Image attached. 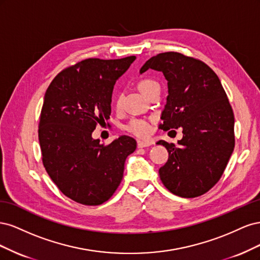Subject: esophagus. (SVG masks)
Returning a JSON list of instances; mask_svg holds the SVG:
<instances>
[{
  "label": "esophagus",
  "mask_w": 260,
  "mask_h": 260,
  "mask_svg": "<svg viewBox=\"0 0 260 260\" xmlns=\"http://www.w3.org/2000/svg\"><path fill=\"white\" fill-rule=\"evenodd\" d=\"M149 145H152V143L151 142H147V141H141V140L138 141V147H140V148L147 147Z\"/></svg>",
  "instance_id": "obj_1"
}]
</instances>
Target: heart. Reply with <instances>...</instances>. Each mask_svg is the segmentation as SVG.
Wrapping results in <instances>:
<instances>
[{"label":"heart","mask_w":260,"mask_h":260,"mask_svg":"<svg viewBox=\"0 0 260 260\" xmlns=\"http://www.w3.org/2000/svg\"><path fill=\"white\" fill-rule=\"evenodd\" d=\"M157 86H159L158 82H156L155 80H152V79H142L138 83L139 90L142 92V94L145 96H147L148 93L153 91L155 88H157ZM120 104H121V96L118 95L116 98V106L119 107ZM125 129L138 137H145L148 135L149 131H151L152 124L146 119L133 118V119H131L129 123L125 125Z\"/></svg>","instance_id":"b5f03b06"}]
</instances>
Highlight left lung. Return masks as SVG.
Segmentation results:
<instances>
[{"mask_svg":"<svg viewBox=\"0 0 260 260\" xmlns=\"http://www.w3.org/2000/svg\"><path fill=\"white\" fill-rule=\"evenodd\" d=\"M161 72L168 85L161 129L182 128L177 144L159 140L167 162L159 168L164 185L181 198L209 191L222 176L234 148V115L218 76L205 62L177 52L160 53L140 69Z\"/></svg>","mask_w":260,"mask_h":260,"instance_id":"1","label":"left lung"}]
</instances>
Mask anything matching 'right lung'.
Listing matches in <instances>:
<instances>
[{
  "label": "right lung",
  "instance_id": "1",
  "mask_svg": "<svg viewBox=\"0 0 260 260\" xmlns=\"http://www.w3.org/2000/svg\"><path fill=\"white\" fill-rule=\"evenodd\" d=\"M135 59H84L62 70L45 92L39 123L43 165L61 193L83 205L111 199L137 148L128 136L106 146L92 138L96 124L109 119L114 85Z\"/></svg>",
  "mask_w": 260,
  "mask_h": 260
}]
</instances>
